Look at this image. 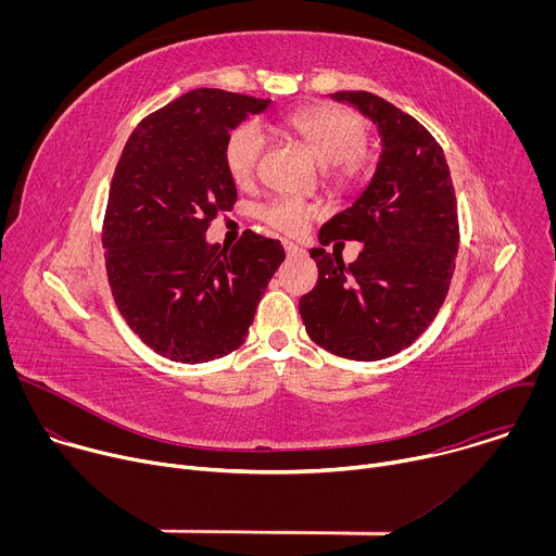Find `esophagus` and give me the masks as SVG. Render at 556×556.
Listing matches in <instances>:
<instances>
[{
    "instance_id": "1",
    "label": "esophagus",
    "mask_w": 556,
    "mask_h": 556,
    "mask_svg": "<svg viewBox=\"0 0 556 556\" xmlns=\"http://www.w3.org/2000/svg\"><path fill=\"white\" fill-rule=\"evenodd\" d=\"M283 249H286V255H288V257H299V255L305 253V251H303L299 244H294L292 240H286V242H283Z\"/></svg>"
}]
</instances>
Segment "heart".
<instances>
[{
  "mask_svg": "<svg viewBox=\"0 0 556 556\" xmlns=\"http://www.w3.org/2000/svg\"><path fill=\"white\" fill-rule=\"evenodd\" d=\"M283 127L296 136L316 163L337 167V176L345 180L352 172L354 155L361 153L367 140L363 121L341 108H307L283 116ZM266 136L257 123L237 125L224 144V165L237 185H249L260 167ZM260 215L270 226L299 232L314 215L316 208L292 195H277L260 208Z\"/></svg>",
  "mask_w": 556,
  "mask_h": 556,
  "instance_id": "b5f03b06",
  "label": "heart"
}]
</instances>
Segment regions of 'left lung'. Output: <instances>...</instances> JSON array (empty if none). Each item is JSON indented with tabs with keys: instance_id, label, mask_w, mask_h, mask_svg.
<instances>
[{
	"instance_id": "1",
	"label": "left lung",
	"mask_w": 556,
	"mask_h": 556,
	"mask_svg": "<svg viewBox=\"0 0 556 556\" xmlns=\"http://www.w3.org/2000/svg\"><path fill=\"white\" fill-rule=\"evenodd\" d=\"M378 125L374 178L356 202L326 222L319 242H363L358 260L309 251L316 286L299 299L309 339L352 361L409 348L440 312L459 244L457 202L438 140L409 114L371 92H337Z\"/></svg>"
}]
</instances>
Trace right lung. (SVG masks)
I'll return each instance as SVG.
<instances>
[{"instance_id": "obj_1", "label": "right lung", "mask_w": 556, "mask_h": 556, "mask_svg": "<svg viewBox=\"0 0 556 556\" xmlns=\"http://www.w3.org/2000/svg\"><path fill=\"white\" fill-rule=\"evenodd\" d=\"M270 99L198 88L149 114L116 165L103 249L114 301L127 326L176 363H208L240 348L283 247L253 230L230 249L206 242L237 189L224 144Z\"/></svg>"}]
</instances>
